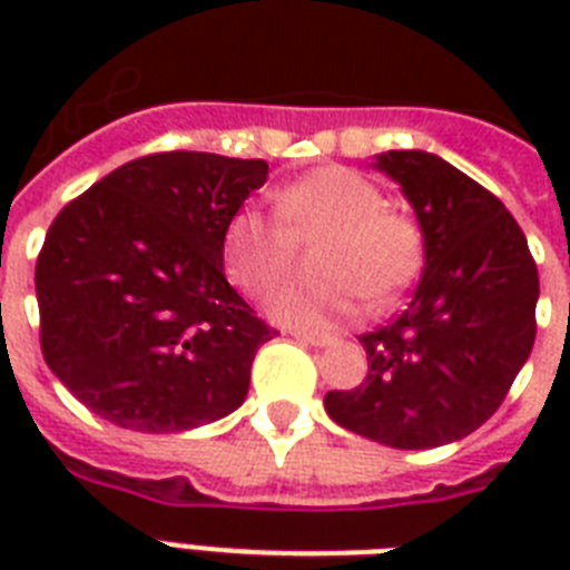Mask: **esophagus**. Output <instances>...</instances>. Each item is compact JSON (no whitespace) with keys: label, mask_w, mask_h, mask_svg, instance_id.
I'll return each mask as SVG.
<instances>
[{"label":"esophagus","mask_w":570,"mask_h":570,"mask_svg":"<svg viewBox=\"0 0 570 570\" xmlns=\"http://www.w3.org/2000/svg\"><path fill=\"white\" fill-rule=\"evenodd\" d=\"M298 343H304V346H331L334 343V337L331 334H313V331H289Z\"/></svg>","instance_id":"esophagus-1"}]
</instances>
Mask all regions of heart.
<instances>
[{"label": "heart", "mask_w": 570, "mask_h": 570, "mask_svg": "<svg viewBox=\"0 0 570 570\" xmlns=\"http://www.w3.org/2000/svg\"><path fill=\"white\" fill-rule=\"evenodd\" d=\"M277 218L242 206L224 227V268L239 289L266 295L293 263V236L325 233L313 254L320 281L286 284L272 295L275 320L328 328L361 311L364 295L387 304L414 284L425 259L420 224L384 206L364 174L322 165L275 195Z\"/></svg>", "instance_id": "heart-1"}]
</instances>
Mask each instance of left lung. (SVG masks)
Returning a JSON list of instances; mask_svg holds the SVG:
<instances>
[{
  "label": "left lung",
  "mask_w": 570,
  "mask_h": 570,
  "mask_svg": "<svg viewBox=\"0 0 570 570\" xmlns=\"http://www.w3.org/2000/svg\"><path fill=\"white\" fill-rule=\"evenodd\" d=\"M375 168L414 206L423 277L396 320L361 337L370 373L325 393V411L384 446L429 450L476 432L527 364L539 268L503 200L441 156L387 150Z\"/></svg>",
  "instance_id": "obj_1"
}]
</instances>
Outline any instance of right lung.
I'll use <instances>...</instances> for the list:
<instances>
[{"mask_svg": "<svg viewBox=\"0 0 570 570\" xmlns=\"http://www.w3.org/2000/svg\"><path fill=\"white\" fill-rule=\"evenodd\" d=\"M263 159L150 154L56 215L35 266L40 348L102 420L171 434L245 402L277 334L224 277V227L266 183Z\"/></svg>", "mask_w": 570, "mask_h": 570, "instance_id": "1", "label": "right lung"}]
</instances>
